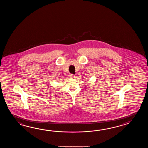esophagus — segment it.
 I'll return each instance as SVG.
<instances>
[{
	"instance_id": "obj_1",
	"label": "esophagus",
	"mask_w": 148,
	"mask_h": 148,
	"mask_svg": "<svg viewBox=\"0 0 148 148\" xmlns=\"http://www.w3.org/2000/svg\"><path fill=\"white\" fill-rule=\"evenodd\" d=\"M69 76L70 78H75V75H73V74H70Z\"/></svg>"
}]
</instances>
